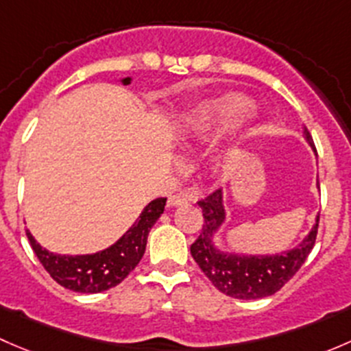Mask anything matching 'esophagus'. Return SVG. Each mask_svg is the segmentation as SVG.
I'll list each match as a JSON object with an SVG mask.
<instances>
[{"label":"esophagus","mask_w":351,"mask_h":351,"mask_svg":"<svg viewBox=\"0 0 351 351\" xmlns=\"http://www.w3.org/2000/svg\"><path fill=\"white\" fill-rule=\"evenodd\" d=\"M190 200L192 198L186 195H171L168 198V205L169 207H180V205H186Z\"/></svg>","instance_id":"34e87169"}]
</instances>
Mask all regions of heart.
<instances>
[{"label":"heart","mask_w":351,"mask_h":351,"mask_svg":"<svg viewBox=\"0 0 351 351\" xmlns=\"http://www.w3.org/2000/svg\"><path fill=\"white\" fill-rule=\"evenodd\" d=\"M253 108V101L241 93H228L202 101L183 120V139L192 144L212 143L239 125Z\"/></svg>","instance_id":"1"}]
</instances>
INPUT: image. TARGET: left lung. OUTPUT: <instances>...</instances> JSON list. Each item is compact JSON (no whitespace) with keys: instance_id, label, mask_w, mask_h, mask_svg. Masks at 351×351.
Returning a JSON list of instances; mask_svg holds the SVG:
<instances>
[{"instance_id":"left-lung-1","label":"left lung","mask_w":351,"mask_h":351,"mask_svg":"<svg viewBox=\"0 0 351 351\" xmlns=\"http://www.w3.org/2000/svg\"><path fill=\"white\" fill-rule=\"evenodd\" d=\"M302 134L317 156L313 137L306 127ZM198 205L204 212V226L198 239L190 246V253L215 289L234 299L251 300L274 295L299 271L316 243L319 214L306 238L290 250L274 254H246L217 250L214 238L226 222L222 190L200 200Z\"/></svg>"}]
</instances>
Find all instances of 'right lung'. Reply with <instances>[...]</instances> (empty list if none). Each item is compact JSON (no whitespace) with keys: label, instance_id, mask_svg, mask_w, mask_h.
I'll list each match as a JSON object with an SVG mask.
<instances>
[{"label":"right lung","instance_id":"1","mask_svg":"<svg viewBox=\"0 0 351 351\" xmlns=\"http://www.w3.org/2000/svg\"><path fill=\"white\" fill-rule=\"evenodd\" d=\"M130 84L132 77H122ZM166 198H154L144 207L137 221L112 246L91 254H56L42 247L27 229V238L42 267L64 289L81 293H97L119 285L143 258L151 228L161 217Z\"/></svg>","mask_w":351,"mask_h":351}]
</instances>
